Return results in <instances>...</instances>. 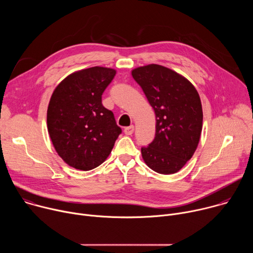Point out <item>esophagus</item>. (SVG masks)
<instances>
[{"label":"esophagus","instance_id":"esophagus-1","mask_svg":"<svg viewBox=\"0 0 253 253\" xmlns=\"http://www.w3.org/2000/svg\"><path fill=\"white\" fill-rule=\"evenodd\" d=\"M133 132H134V126H133V125L129 126V127H126V128L124 129V133H125L126 135H132Z\"/></svg>","mask_w":253,"mask_h":253}]
</instances>
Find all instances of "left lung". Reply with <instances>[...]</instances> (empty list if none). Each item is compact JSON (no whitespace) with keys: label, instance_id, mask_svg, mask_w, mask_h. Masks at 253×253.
I'll return each mask as SVG.
<instances>
[{"label":"left lung","instance_id":"8db88e82","mask_svg":"<svg viewBox=\"0 0 253 253\" xmlns=\"http://www.w3.org/2000/svg\"><path fill=\"white\" fill-rule=\"evenodd\" d=\"M132 76L156 116L155 138L141 148L143 160L157 173H176L198 146L203 120L199 94L186 78L160 65L136 68Z\"/></svg>","mask_w":253,"mask_h":253}]
</instances>
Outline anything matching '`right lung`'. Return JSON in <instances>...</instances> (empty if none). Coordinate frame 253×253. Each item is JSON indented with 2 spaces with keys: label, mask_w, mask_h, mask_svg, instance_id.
Returning <instances> with one entry per match:
<instances>
[{
  "label": "right lung",
  "mask_w": 253,
  "mask_h": 253,
  "mask_svg": "<svg viewBox=\"0 0 253 253\" xmlns=\"http://www.w3.org/2000/svg\"><path fill=\"white\" fill-rule=\"evenodd\" d=\"M115 74L111 68L84 69L66 77L52 94L48 132L58 155L71 167H98L122 132L113 112L102 105V94Z\"/></svg>",
  "instance_id": "add662e5"
}]
</instances>
